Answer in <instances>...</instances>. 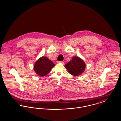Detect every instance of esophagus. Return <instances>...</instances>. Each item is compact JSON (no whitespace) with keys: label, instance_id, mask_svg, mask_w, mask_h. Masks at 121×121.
Here are the masks:
<instances>
[{"label":"esophagus","instance_id":"esophagus-1","mask_svg":"<svg viewBox=\"0 0 121 121\" xmlns=\"http://www.w3.org/2000/svg\"><path fill=\"white\" fill-rule=\"evenodd\" d=\"M57 63L64 64V63H63V61H58V62H57Z\"/></svg>","mask_w":121,"mask_h":121}]
</instances>
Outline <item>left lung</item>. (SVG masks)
<instances>
[{
	"instance_id": "8db88e82",
	"label": "left lung",
	"mask_w": 121,
	"mask_h": 121,
	"mask_svg": "<svg viewBox=\"0 0 121 121\" xmlns=\"http://www.w3.org/2000/svg\"><path fill=\"white\" fill-rule=\"evenodd\" d=\"M86 65L81 58L74 56L69 63L66 64L65 67L71 75L78 76L85 71Z\"/></svg>"
}]
</instances>
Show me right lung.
Instances as JSON below:
<instances>
[{
    "instance_id": "1",
    "label": "right lung",
    "mask_w": 121,
    "mask_h": 121,
    "mask_svg": "<svg viewBox=\"0 0 121 121\" xmlns=\"http://www.w3.org/2000/svg\"><path fill=\"white\" fill-rule=\"evenodd\" d=\"M55 64L46 57L39 58L35 63L34 69L37 75L43 77L49 73Z\"/></svg>"
}]
</instances>
